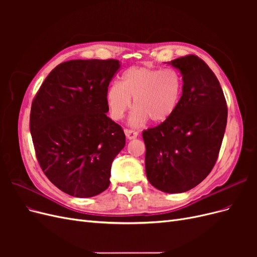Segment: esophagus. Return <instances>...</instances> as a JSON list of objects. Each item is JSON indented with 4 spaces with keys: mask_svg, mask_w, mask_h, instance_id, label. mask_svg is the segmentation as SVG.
Listing matches in <instances>:
<instances>
[{
    "mask_svg": "<svg viewBox=\"0 0 257 257\" xmlns=\"http://www.w3.org/2000/svg\"><path fill=\"white\" fill-rule=\"evenodd\" d=\"M124 133H125V136L127 139H134L138 136V132L133 130H124Z\"/></svg>",
    "mask_w": 257,
    "mask_h": 257,
    "instance_id": "34e87169",
    "label": "esophagus"
}]
</instances>
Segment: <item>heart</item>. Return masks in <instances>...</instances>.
Returning a JSON list of instances; mask_svg holds the SVG:
<instances>
[{"label":"heart","mask_w":257,"mask_h":257,"mask_svg":"<svg viewBox=\"0 0 257 257\" xmlns=\"http://www.w3.org/2000/svg\"><path fill=\"white\" fill-rule=\"evenodd\" d=\"M183 91L181 76L173 69L145 66L131 67L124 72L119 83L106 91V103L110 116L119 121L130 109L133 98L135 109L130 122L142 125L148 120L164 123L175 114Z\"/></svg>","instance_id":"1"}]
</instances>
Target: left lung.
Returning a JSON list of instances; mask_svg holds the SVG:
<instances>
[{"mask_svg": "<svg viewBox=\"0 0 257 257\" xmlns=\"http://www.w3.org/2000/svg\"><path fill=\"white\" fill-rule=\"evenodd\" d=\"M168 64L182 76V96L172 118L143 132L145 165L154 188L183 193L213 168L226 127L227 106L219 80L203 60L191 54Z\"/></svg>", "mask_w": 257, "mask_h": 257, "instance_id": "1", "label": "left lung"}]
</instances>
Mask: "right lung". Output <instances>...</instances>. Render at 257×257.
I'll use <instances>...</instances> for the list:
<instances>
[{
    "label": "right lung",
    "instance_id": "1",
    "mask_svg": "<svg viewBox=\"0 0 257 257\" xmlns=\"http://www.w3.org/2000/svg\"><path fill=\"white\" fill-rule=\"evenodd\" d=\"M118 60H72L47 76L32 103L30 131L49 180L85 198L109 186L111 164L125 146L122 127L107 116L106 91Z\"/></svg>",
    "mask_w": 257,
    "mask_h": 257
}]
</instances>
